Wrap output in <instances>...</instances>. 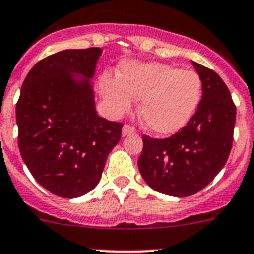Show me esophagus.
<instances>
[{"label": "esophagus", "mask_w": 254, "mask_h": 254, "mask_svg": "<svg viewBox=\"0 0 254 254\" xmlns=\"http://www.w3.org/2000/svg\"><path fill=\"white\" fill-rule=\"evenodd\" d=\"M136 130L135 127H131V125H124V127H123V136H127L129 135V134H134L135 133Z\"/></svg>", "instance_id": "obj_1"}]
</instances>
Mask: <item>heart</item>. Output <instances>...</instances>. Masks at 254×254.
Listing matches in <instances>:
<instances>
[{"mask_svg": "<svg viewBox=\"0 0 254 254\" xmlns=\"http://www.w3.org/2000/svg\"><path fill=\"white\" fill-rule=\"evenodd\" d=\"M100 87L114 116L129 112L135 98L142 100L143 124L160 135L182 129L195 112L202 96V80L194 70L161 63H125L120 75L103 74Z\"/></svg>", "mask_w": 254, "mask_h": 254, "instance_id": "heart-1", "label": "heart"}]
</instances>
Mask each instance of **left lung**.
Instances as JSON below:
<instances>
[{"mask_svg":"<svg viewBox=\"0 0 254 254\" xmlns=\"http://www.w3.org/2000/svg\"><path fill=\"white\" fill-rule=\"evenodd\" d=\"M202 80L195 114L178 133L165 139L143 135L138 167L156 191L188 197L212 182L233 147L237 107L219 74L194 63Z\"/></svg>","mask_w":254,"mask_h":254,"instance_id":"left-lung-1","label":"left lung"}]
</instances>
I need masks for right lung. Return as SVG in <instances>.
Returning <instances> with one entry per match:
<instances>
[{
	"instance_id": "right-lung-1",
	"label": "right lung",
	"mask_w": 254,
	"mask_h": 254,
	"mask_svg": "<svg viewBox=\"0 0 254 254\" xmlns=\"http://www.w3.org/2000/svg\"><path fill=\"white\" fill-rule=\"evenodd\" d=\"M98 47L65 50L38 61L16 103L19 149L34 179L55 195L76 198L100 183L123 123L97 115Z\"/></svg>"
}]
</instances>
